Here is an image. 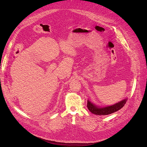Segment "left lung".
Returning <instances> with one entry per match:
<instances>
[{"instance_id":"left-lung-1","label":"left lung","mask_w":147,"mask_h":147,"mask_svg":"<svg viewBox=\"0 0 147 147\" xmlns=\"http://www.w3.org/2000/svg\"><path fill=\"white\" fill-rule=\"evenodd\" d=\"M126 101V99H123V100L120 101L114 105L100 108L98 107L97 106L94 105L92 103H91L90 100H88L87 107L88 110L93 114H95L97 115H107L113 113L121 109L122 107H123L124 105H125Z\"/></svg>"}]
</instances>
